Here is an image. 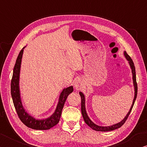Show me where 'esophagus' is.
<instances>
[{"label": "esophagus", "instance_id": "obj_1", "mask_svg": "<svg viewBox=\"0 0 147 147\" xmlns=\"http://www.w3.org/2000/svg\"><path fill=\"white\" fill-rule=\"evenodd\" d=\"M83 87L82 82L80 80H76V82H74V87L76 90H80Z\"/></svg>", "mask_w": 147, "mask_h": 147}]
</instances>
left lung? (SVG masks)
<instances>
[{
	"label": "left lung",
	"instance_id": "1",
	"mask_svg": "<svg viewBox=\"0 0 147 147\" xmlns=\"http://www.w3.org/2000/svg\"><path fill=\"white\" fill-rule=\"evenodd\" d=\"M124 55L125 58H127V60L129 61V65L131 67L132 69V79H133V83H134V90H135V95H134V98L133 100V102L132 104L131 107L130 109V111H129V113L127 114V116L125 117V118L122 120L121 121H120L118 123H116L115 125H112V126H108V127H101V126H98V125L94 124L91 120L89 119V117H88L86 111H85V97L84 94L82 92H80L79 94L81 96V111H82V116L84 118V119L85 122L86 123V124L89 126L91 129L93 130H96V131H101V132H105V131H111V130H116L118 128L121 127L123 125L126 120L127 119L128 117H129V114L130 113V112L132 111V109L134 106V102L136 101V99L137 97V94H138V85H137V82H136V69H135V66L134 64V62L132 60V58L130 57V56L127 54L126 51L124 52Z\"/></svg>",
	"mask_w": 147,
	"mask_h": 147
}]
</instances>
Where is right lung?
Returning <instances> with one entry per match:
<instances>
[{
    "instance_id": "right-lung-1",
    "label": "right lung",
    "mask_w": 147,
    "mask_h": 147,
    "mask_svg": "<svg viewBox=\"0 0 147 147\" xmlns=\"http://www.w3.org/2000/svg\"><path fill=\"white\" fill-rule=\"evenodd\" d=\"M24 47L22 48L18 54L14 68H13V76L11 82V94L13 102L21 121L28 127L35 130L50 129L51 128L54 127L59 122L63 105H64L69 94L73 91V86L69 87L62 90L60 96L59 101H58L57 109H56L55 113L49 118L44 119H36L30 115H29L25 111L22 105L19 90L20 64Z\"/></svg>"
}]
</instances>
